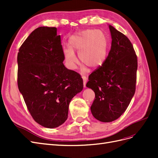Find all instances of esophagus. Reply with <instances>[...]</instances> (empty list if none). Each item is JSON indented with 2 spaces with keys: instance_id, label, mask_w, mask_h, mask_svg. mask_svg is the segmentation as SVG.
<instances>
[{
  "instance_id": "34e87169",
  "label": "esophagus",
  "mask_w": 158,
  "mask_h": 158,
  "mask_svg": "<svg viewBox=\"0 0 158 158\" xmlns=\"http://www.w3.org/2000/svg\"><path fill=\"white\" fill-rule=\"evenodd\" d=\"M82 79H83V84H84V86L85 87V84H86V81H87V78L86 76H82Z\"/></svg>"
}]
</instances>
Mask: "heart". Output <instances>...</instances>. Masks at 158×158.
<instances>
[{
    "mask_svg": "<svg viewBox=\"0 0 158 158\" xmlns=\"http://www.w3.org/2000/svg\"><path fill=\"white\" fill-rule=\"evenodd\" d=\"M69 45L64 47L63 53L66 64L71 70L76 68L78 62L74 51H78L80 60L94 69L102 66L108 55L109 40L102 30L76 31L69 37ZM83 70H86L85 66Z\"/></svg>",
    "mask_w": 158,
    "mask_h": 158,
    "instance_id": "heart-1",
    "label": "heart"
}]
</instances>
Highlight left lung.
Instances as JSON below:
<instances>
[{
	"label": "left lung",
	"mask_w": 158,
	"mask_h": 158,
	"mask_svg": "<svg viewBox=\"0 0 158 158\" xmlns=\"http://www.w3.org/2000/svg\"><path fill=\"white\" fill-rule=\"evenodd\" d=\"M111 47L107 59L89 77L95 92L91 112L103 123L116 120L126 111L136 89L137 56L128 37L109 25Z\"/></svg>",
	"instance_id": "8db88e82"
}]
</instances>
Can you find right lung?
<instances>
[{
	"label": "right lung",
	"mask_w": 158,
	"mask_h": 158,
	"mask_svg": "<svg viewBox=\"0 0 158 158\" xmlns=\"http://www.w3.org/2000/svg\"><path fill=\"white\" fill-rule=\"evenodd\" d=\"M56 27L33 31L18 53V85L31 117L40 125L58 127L68 118L70 101L83 89V80L66 69Z\"/></svg>",
	"instance_id": "obj_1"
}]
</instances>
